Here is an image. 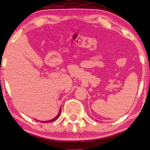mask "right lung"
Segmentation results:
<instances>
[{
	"instance_id": "1",
	"label": "right lung",
	"mask_w": 150,
	"mask_h": 150,
	"mask_svg": "<svg viewBox=\"0 0 150 150\" xmlns=\"http://www.w3.org/2000/svg\"><path fill=\"white\" fill-rule=\"evenodd\" d=\"M61 109H60V110H59V114L57 115V117H54V119H52V120H49V121H45V122H44V123H45V122H52V121L56 120L57 119H58L59 117L60 116V115H61Z\"/></svg>"
}]
</instances>
